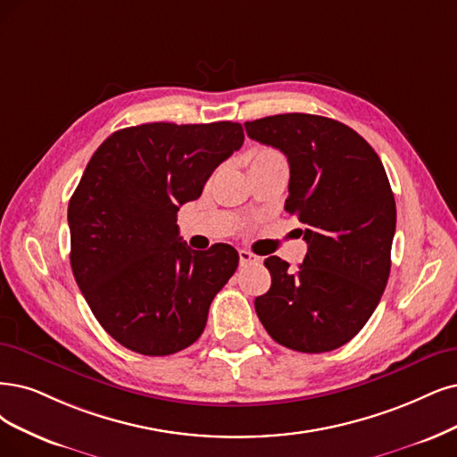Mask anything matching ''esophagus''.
<instances>
[{
	"instance_id": "esophagus-1",
	"label": "esophagus",
	"mask_w": 457,
	"mask_h": 457,
	"mask_svg": "<svg viewBox=\"0 0 457 457\" xmlns=\"http://www.w3.org/2000/svg\"><path fill=\"white\" fill-rule=\"evenodd\" d=\"M239 262H241V265H252V263H260L262 258L252 254V252H248V250H239Z\"/></svg>"
}]
</instances>
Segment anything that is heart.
<instances>
[{"mask_svg": "<svg viewBox=\"0 0 457 457\" xmlns=\"http://www.w3.org/2000/svg\"><path fill=\"white\" fill-rule=\"evenodd\" d=\"M277 158H282L277 150L273 148H260L256 152H252L250 154V160L252 162H262V160H277ZM250 162V163H252Z\"/></svg>", "mask_w": 457, "mask_h": 457, "instance_id": "heart-1", "label": "heart"}]
</instances>
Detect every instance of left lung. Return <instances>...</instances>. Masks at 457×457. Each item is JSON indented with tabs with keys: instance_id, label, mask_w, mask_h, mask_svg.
I'll use <instances>...</instances> for the list:
<instances>
[{
	"instance_id": "8db88e82",
	"label": "left lung",
	"mask_w": 457,
	"mask_h": 457,
	"mask_svg": "<svg viewBox=\"0 0 457 457\" xmlns=\"http://www.w3.org/2000/svg\"><path fill=\"white\" fill-rule=\"evenodd\" d=\"M250 139L278 148L290 163L284 209L305 224L307 256H271V288L256 297L273 339L320 353L346 345L367 324L392 267L395 199L384 165L360 133L318 114L288 112L246 122Z\"/></svg>"
}]
</instances>
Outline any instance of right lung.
<instances>
[{
  "label": "right lung",
  "mask_w": 457,
  "mask_h": 457,
  "mask_svg": "<svg viewBox=\"0 0 457 457\" xmlns=\"http://www.w3.org/2000/svg\"><path fill=\"white\" fill-rule=\"evenodd\" d=\"M243 141L237 122H152L114 131L94 152L67 209L70 260L97 322L122 346L169 356L205 329L239 254L224 243L190 250L177 212Z\"/></svg>",
  "instance_id": "1"
}]
</instances>
